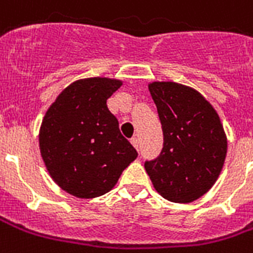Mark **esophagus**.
<instances>
[{
    "mask_svg": "<svg viewBox=\"0 0 253 253\" xmlns=\"http://www.w3.org/2000/svg\"><path fill=\"white\" fill-rule=\"evenodd\" d=\"M131 143H132V146H134L138 151H139V140H138V138H131Z\"/></svg>",
    "mask_w": 253,
    "mask_h": 253,
    "instance_id": "1",
    "label": "esophagus"
}]
</instances>
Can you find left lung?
I'll use <instances>...</instances> for the list:
<instances>
[{
    "label": "left lung",
    "mask_w": 253,
    "mask_h": 253,
    "mask_svg": "<svg viewBox=\"0 0 253 253\" xmlns=\"http://www.w3.org/2000/svg\"><path fill=\"white\" fill-rule=\"evenodd\" d=\"M148 90L162 123L161 155L144 169L154 188L173 203H191L219 178L227 136L216 110L195 88L175 82H152Z\"/></svg>",
    "instance_id": "obj_1"
}]
</instances>
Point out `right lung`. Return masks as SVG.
Masks as SVG:
<instances>
[{"label": "right lung", "mask_w": 253, "mask_h": 253, "mask_svg": "<svg viewBox=\"0 0 253 253\" xmlns=\"http://www.w3.org/2000/svg\"><path fill=\"white\" fill-rule=\"evenodd\" d=\"M121 86L122 81L101 77L75 81L42 119L41 157L51 179L70 195H105L138 157L106 103Z\"/></svg>", "instance_id": "obj_1"}]
</instances>
